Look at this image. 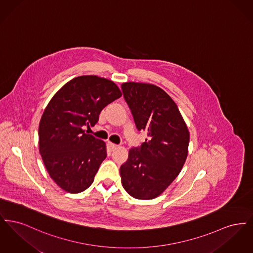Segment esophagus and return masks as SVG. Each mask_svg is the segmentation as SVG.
Here are the masks:
<instances>
[{
	"instance_id": "1",
	"label": "esophagus",
	"mask_w": 253,
	"mask_h": 253,
	"mask_svg": "<svg viewBox=\"0 0 253 253\" xmlns=\"http://www.w3.org/2000/svg\"><path fill=\"white\" fill-rule=\"evenodd\" d=\"M109 147H110V149H111V151H113V150H115L117 147H118V145L114 144V143H109Z\"/></svg>"
}]
</instances>
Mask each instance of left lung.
I'll return each instance as SVG.
<instances>
[{
    "label": "left lung",
    "mask_w": 253,
    "mask_h": 253,
    "mask_svg": "<svg viewBox=\"0 0 253 253\" xmlns=\"http://www.w3.org/2000/svg\"><path fill=\"white\" fill-rule=\"evenodd\" d=\"M138 131L148 138L129 151L121 167L122 186L136 199H153L176 178L188 156L190 132L175 102L156 85H121Z\"/></svg>",
    "instance_id": "1"
}]
</instances>
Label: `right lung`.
<instances>
[{
    "instance_id": "obj_1",
    "label": "right lung",
    "mask_w": 253,
    "mask_h": 253,
    "mask_svg": "<svg viewBox=\"0 0 253 253\" xmlns=\"http://www.w3.org/2000/svg\"><path fill=\"white\" fill-rule=\"evenodd\" d=\"M121 96L113 82L82 76L63 85L49 101L39 126L40 154L50 177L68 193L84 192L107 157L106 145L84 128Z\"/></svg>"
}]
</instances>
